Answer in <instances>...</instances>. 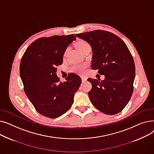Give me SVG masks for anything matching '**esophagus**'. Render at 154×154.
Segmentation results:
<instances>
[{
	"instance_id": "34e87169",
	"label": "esophagus",
	"mask_w": 154,
	"mask_h": 154,
	"mask_svg": "<svg viewBox=\"0 0 154 154\" xmlns=\"http://www.w3.org/2000/svg\"><path fill=\"white\" fill-rule=\"evenodd\" d=\"M81 79H82V82L85 81V80H87L86 77H84V76H81Z\"/></svg>"
}]
</instances>
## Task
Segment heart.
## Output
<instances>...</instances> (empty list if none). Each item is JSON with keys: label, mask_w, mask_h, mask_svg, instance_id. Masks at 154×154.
Here are the masks:
<instances>
[{"label": "heart", "mask_w": 154, "mask_h": 154, "mask_svg": "<svg viewBox=\"0 0 154 154\" xmlns=\"http://www.w3.org/2000/svg\"><path fill=\"white\" fill-rule=\"evenodd\" d=\"M76 47L82 53H83L84 51H85L87 49H91V45L89 43L84 40H78L76 43ZM66 52H65L64 55H66ZM87 67V63L74 65V66H72L70 68V70L71 72L76 73V74H82L85 72Z\"/></svg>", "instance_id": "heart-1"}]
</instances>
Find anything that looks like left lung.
<instances>
[{"mask_svg":"<svg viewBox=\"0 0 154 154\" xmlns=\"http://www.w3.org/2000/svg\"><path fill=\"white\" fill-rule=\"evenodd\" d=\"M92 48L91 68L105 75L103 80L88 79V92L95 108L108 115L122 111L130 100L135 76L133 57L123 40L110 32L96 30L78 34Z\"/></svg>","mask_w":154,"mask_h":154,"instance_id":"1","label":"left lung"}]
</instances>
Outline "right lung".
Instances as JSON below:
<instances>
[{"instance_id":"obj_1","label":"right lung","mask_w":154,"mask_h":154,"mask_svg":"<svg viewBox=\"0 0 154 154\" xmlns=\"http://www.w3.org/2000/svg\"><path fill=\"white\" fill-rule=\"evenodd\" d=\"M75 39V34L39 38L22 57L20 75L24 91L35 110L46 117H59L69 110L82 82L73 73L63 82L55 74L67 47Z\"/></svg>"}]
</instances>
